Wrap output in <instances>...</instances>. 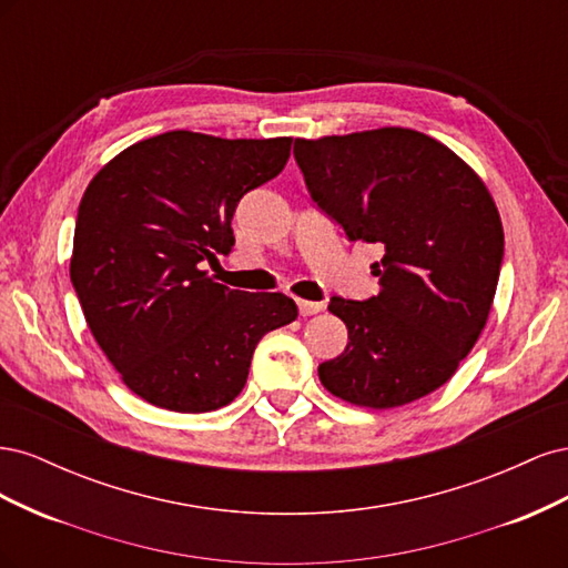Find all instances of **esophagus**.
I'll return each instance as SVG.
<instances>
[{
    "label": "esophagus",
    "instance_id": "34e87169",
    "mask_svg": "<svg viewBox=\"0 0 568 568\" xmlns=\"http://www.w3.org/2000/svg\"><path fill=\"white\" fill-rule=\"evenodd\" d=\"M296 305H298V313L303 317L307 315H317L324 311V303H317V301H305V298H296Z\"/></svg>",
    "mask_w": 568,
    "mask_h": 568
}]
</instances>
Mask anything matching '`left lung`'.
<instances>
[{"instance_id":"8db88e82","label":"left lung","mask_w":568,"mask_h":568,"mask_svg":"<svg viewBox=\"0 0 568 568\" xmlns=\"http://www.w3.org/2000/svg\"><path fill=\"white\" fill-rule=\"evenodd\" d=\"M307 192L351 242L379 244V294L334 296L348 346L317 374L336 398L390 409L440 388L488 322L505 234L474 168L434 136L379 128L296 140Z\"/></svg>"}]
</instances>
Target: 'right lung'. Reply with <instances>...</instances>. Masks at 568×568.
<instances>
[{"mask_svg":"<svg viewBox=\"0 0 568 568\" xmlns=\"http://www.w3.org/2000/svg\"><path fill=\"white\" fill-rule=\"evenodd\" d=\"M288 156L291 136L173 130L120 151L84 189L71 282L99 348L142 400L189 415L230 405L257 341L298 317L294 298L203 270L232 251L236 203Z\"/></svg>","mask_w":568,"mask_h":568,"instance_id":"obj_1","label":"right lung"}]
</instances>
